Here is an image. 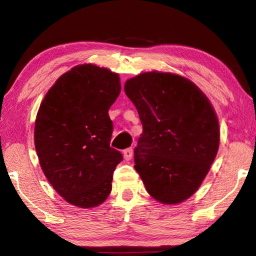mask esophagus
Returning <instances> with one entry per match:
<instances>
[{
    "mask_svg": "<svg viewBox=\"0 0 256 256\" xmlns=\"http://www.w3.org/2000/svg\"><path fill=\"white\" fill-rule=\"evenodd\" d=\"M133 154V149L132 148H128L123 151V156L125 160H131Z\"/></svg>",
    "mask_w": 256,
    "mask_h": 256,
    "instance_id": "esophagus-1",
    "label": "esophagus"
}]
</instances>
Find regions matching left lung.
Returning <instances> with one entry per match:
<instances>
[{
    "instance_id": "8db88e82",
    "label": "left lung",
    "mask_w": 256,
    "mask_h": 256,
    "mask_svg": "<svg viewBox=\"0 0 256 256\" xmlns=\"http://www.w3.org/2000/svg\"><path fill=\"white\" fill-rule=\"evenodd\" d=\"M144 132L134 168L154 200L176 204L200 188L219 148V123L206 96L186 78L146 72L125 82Z\"/></svg>"
}]
</instances>
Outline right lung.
Masks as SVG:
<instances>
[{"label": "right lung", "instance_id": "1", "mask_svg": "<svg viewBox=\"0 0 256 256\" xmlns=\"http://www.w3.org/2000/svg\"><path fill=\"white\" fill-rule=\"evenodd\" d=\"M120 92L118 74L82 64L56 80L38 110L34 146L40 167L56 192L76 206H97L112 190L123 156L110 146L108 110Z\"/></svg>", "mask_w": 256, "mask_h": 256}]
</instances>
